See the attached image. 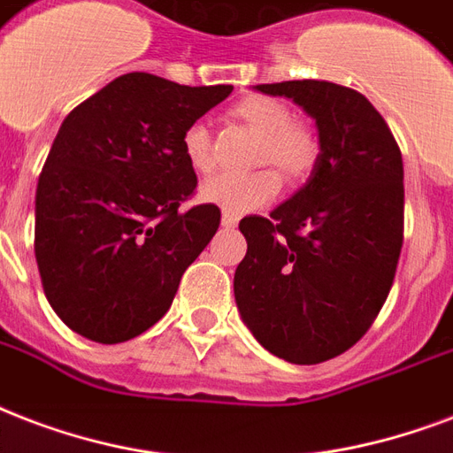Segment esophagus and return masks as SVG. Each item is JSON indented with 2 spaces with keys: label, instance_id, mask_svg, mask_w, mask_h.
Wrapping results in <instances>:
<instances>
[{
  "label": "esophagus",
  "instance_id": "34e87169",
  "mask_svg": "<svg viewBox=\"0 0 453 453\" xmlns=\"http://www.w3.org/2000/svg\"><path fill=\"white\" fill-rule=\"evenodd\" d=\"M238 224V217L236 215H231V212H224L222 215V226L224 229H234Z\"/></svg>",
  "mask_w": 453,
  "mask_h": 453
}]
</instances>
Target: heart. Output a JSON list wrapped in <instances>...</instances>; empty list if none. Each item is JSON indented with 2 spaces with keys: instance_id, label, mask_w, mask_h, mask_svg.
Masks as SVG:
<instances>
[{
  "instance_id": "1",
  "label": "heart",
  "mask_w": 453,
  "mask_h": 453,
  "mask_svg": "<svg viewBox=\"0 0 453 453\" xmlns=\"http://www.w3.org/2000/svg\"><path fill=\"white\" fill-rule=\"evenodd\" d=\"M234 115L248 122L259 134L255 163H272L290 181L304 179L319 160V142L310 129L293 122L286 104L269 96H250L236 104ZM181 150L196 172H208L212 165V136L205 122H191L181 136ZM272 167L234 174L219 172L203 181L201 198L231 215H243L265 208L281 188V179Z\"/></svg>"
}]
</instances>
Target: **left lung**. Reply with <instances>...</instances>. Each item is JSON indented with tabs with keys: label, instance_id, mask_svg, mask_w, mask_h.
I'll list each match as a JSON object with an SVG mask.
<instances>
[{
	"label": "left lung",
	"instance_id": "8db88e82",
	"mask_svg": "<svg viewBox=\"0 0 453 453\" xmlns=\"http://www.w3.org/2000/svg\"><path fill=\"white\" fill-rule=\"evenodd\" d=\"M314 118L319 160L269 217H243L248 252L234 296L259 345L321 364L369 331L388 300L404 241V165L364 94L324 80L257 84Z\"/></svg>",
	"mask_w": 453,
	"mask_h": 453
}]
</instances>
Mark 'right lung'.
Here are the masks:
<instances>
[{
    "instance_id": "1",
    "label": "right lung",
    "mask_w": 453,
    "mask_h": 453,
    "mask_svg": "<svg viewBox=\"0 0 453 453\" xmlns=\"http://www.w3.org/2000/svg\"><path fill=\"white\" fill-rule=\"evenodd\" d=\"M231 89L127 73L63 120L37 181L35 257L68 328L115 345L170 310L222 217L210 203L181 210L198 184L181 136Z\"/></svg>"
}]
</instances>
